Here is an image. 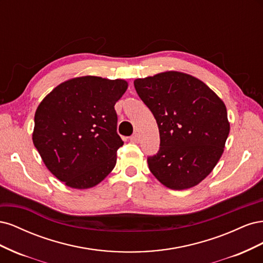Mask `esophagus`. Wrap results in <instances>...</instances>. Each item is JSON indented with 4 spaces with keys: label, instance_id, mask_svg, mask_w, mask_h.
Instances as JSON below:
<instances>
[{
    "label": "esophagus",
    "instance_id": "34e87169",
    "mask_svg": "<svg viewBox=\"0 0 263 263\" xmlns=\"http://www.w3.org/2000/svg\"><path fill=\"white\" fill-rule=\"evenodd\" d=\"M140 140V137H139V134L138 133H135L133 136L130 137V141L132 142H139Z\"/></svg>",
    "mask_w": 263,
    "mask_h": 263
}]
</instances>
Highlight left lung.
Segmentation results:
<instances>
[{"mask_svg": "<svg viewBox=\"0 0 263 263\" xmlns=\"http://www.w3.org/2000/svg\"><path fill=\"white\" fill-rule=\"evenodd\" d=\"M134 85L160 134V149L148 157L149 170L171 190L197 185L224 153L230 129L224 102L197 78L179 71L136 79Z\"/></svg>", "mask_w": 263, "mask_h": 263, "instance_id": "8db88e82", "label": "left lung"}]
</instances>
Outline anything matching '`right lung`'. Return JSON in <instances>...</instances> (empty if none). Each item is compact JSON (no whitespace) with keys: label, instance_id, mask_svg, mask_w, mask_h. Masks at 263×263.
Returning <instances> with one entry per match:
<instances>
[{"label":"right lung","instance_id":"obj_1","mask_svg":"<svg viewBox=\"0 0 263 263\" xmlns=\"http://www.w3.org/2000/svg\"><path fill=\"white\" fill-rule=\"evenodd\" d=\"M127 87L122 79L73 78L38 105L33 142L47 169L67 186L93 187L114 169L124 145L114 105Z\"/></svg>","mask_w":263,"mask_h":263}]
</instances>
